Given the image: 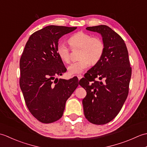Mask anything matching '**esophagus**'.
<instances>
[{"instance_id":"esophagus-1","label":"esophagus","mask_w":147,"mask_h":147,"mask_svg":"<svg viewBox=\"0 0 147 147\" xmlns=\"http://www.w3.org/2000/svg\"><path fill=\"white\" fill-rule=\"evenodd\" d=\"M77 77H78V80H81L83 78V76L82 75H81V74H78V75H77Z\"/></svg>"}]
</instances>
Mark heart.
<instances>
[{"instance_id":"obj_1","label":"heart","mask_w":147,"mask_h":147,"mask_svg":"<svg viewBox=\"0 0 147 147\" xmlns=\"http://www.w3.org/2000/svg\"><path fill=\"white\" fill-rule=\"evenodd\" d=\"M68 42L74 49H81L80 61L73 62L69 65L67 71L70 75L82 73L90 64H96L100 61L104 54L105 45L98 37H93L91 34L79 32L72 35ZM57 52L62 61L65 63L70 62V49L64 43H59L57 46Z\"/></svg>"}]
</instances>
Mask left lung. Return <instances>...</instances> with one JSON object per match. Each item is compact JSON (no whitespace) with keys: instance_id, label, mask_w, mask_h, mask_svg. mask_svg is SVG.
I'll return each instance as SVG.
<instances>
[{"instance_id":"8db88e82","label":"left lung","mask_w":147,"mask_h":147,"mask_svg":"<svg viewBox=\"0 0 147 147\" xmlns=\"http://www.w3.org/2000/svg\"><path fill=\"white\" fill-rule=\"evenodd\" d=\"M86 29L100 34L105 45L100 61L79 82L86 91L83 99L85 117L101 125L111 121L123 107L128 95L131 67L125 43L113 30L106 25Z\"/></svg>"}]
</instances>
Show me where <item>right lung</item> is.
Wrapping results in <instances>:
<instances>
[{"label": "right lung", "instance_id": "right-lung-1", "mask_svg": "<svg viewBox=\"0 0 147 147\" xmlns=\"http://www.w3.org/2000/svg\"><path fill=\"white\" fill-rule=\"evenodd\" d=\"M76 27L47 26L33 33L20 59V85L26 106L37 120L51 123L59 120L67 100L78 86V80L57 79L66 71L59 57V38Z\"/></svg>", "mask_w": 147, "mask_h": 147}]
</instances>
